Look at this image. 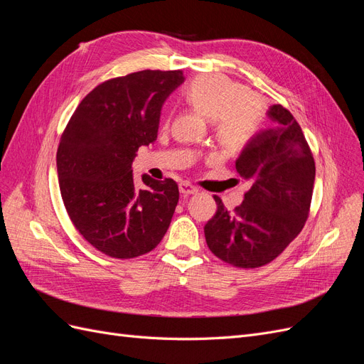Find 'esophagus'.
Here are the masks:
<instances>
[{
    "label": "esophagus",
    "instance_id": "1",
    "mask_svg": "<svg viewBox=\"0 0 364 364\" xmlns=\"http://www.w3.org/2000/svg\"><path fill=\"white\" fill-rule=\"evenodd\" d=\"M179 190H181V193H182L183 196H190V194L199 193V188H197V186H194V185H191L190 182H182V183L179 185Z\"/></svg>",
    "mask_w": 364,
    "mask_h": 364
}]
</instances>
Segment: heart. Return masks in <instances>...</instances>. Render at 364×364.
<instances>
[{
  "label": "heart",
  "instance_id": "heart-1",
  "mask_svg": "<svg viewBox=\"0 0 364 364\" xmlns=\"http://www.w3.org/2000/svg\"><path fill=\"white\" fill-rule=\"evenodd\" d=\"M183 100L211 119L218 144L228 151L247 146L259 132L267 109L259 97L225 75L196 77L185 86Z\"/></svg>",
  "mask_w": 364,
  "mask_h": 364
}]
</instances>
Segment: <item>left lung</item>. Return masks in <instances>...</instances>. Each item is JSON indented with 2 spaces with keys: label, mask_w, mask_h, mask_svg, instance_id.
Here are the masks:
<instances>
[{
  "label": "left lung",
  "mask_w": 364,
  "mask_h": 364,
  "mask_svg": "<svg viewBox=\"0 0 364 364\" xmlns=\"http://www.w3.org/2000/svg\"><path fill=\"white\" fill-rule=\"evenodd\" d=\"M274 127L253 138L235 162L250 182L245 200L228 211L214 196L217 213L205 225L206 245L217 258L241 269L266 266L279 257L310 214L316 165L299 123L273 105Z\"/></svg>",
  "instance_id": "obj_1"
}]
</instances>
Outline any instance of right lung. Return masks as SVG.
Segmentation results:
<instances>
[{
	"mask_svg": "<svg viewBox=\"0 0 364 364\" xmlns=\"http://www.w3.org/2000/svg\"><path fill=\"white\" fill-rule=\"evenodd\" d=\"M183 73L144 70L109 79L77 106L58 147V176L65 209L79 234L97 250L130 259L155 249L179 202L173 179L142 176L132 162L158 136L162 103Z\"/></svg>",
	"mask_w": 364,
	"mask_h": 364,
	"instance_id": "1",
	"label": "right lung"
}]
</instances>
